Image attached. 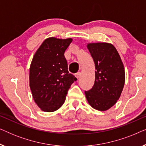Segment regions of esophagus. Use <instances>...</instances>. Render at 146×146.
Here are the masks:
<instances>
[{"mask_svg": "<svg viewBox=\"0 0 146 146\" xmlns=\"http://www.w3.org/2000/svg\"><path fill=\"white\" fill-rule=\"evenodd\" d=\"M80 74H81L80 72H77V73L75 74V76H76V77L78 79L79 78H80Z\"/></svg>", "mask_w": 146, "mask_h": 146, "instance_id": "1", "label": "esophagus"}]
</instances>
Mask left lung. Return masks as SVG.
Returning <instances> with one entry per match:
<instances>
[{
    "label": "left lung",
    "instance_id": "8db88e82",
    "mask_svg": "<svg viewBox=\"0 0 146 146\" xmlns=\"http://www.w3.org/2000/svg\"><path fill=\"white\" fill-rule=\"evenodd\" d=\"M87 47L96 70L94 84L85 91L86 97L94 109L107 110L120 97L125 83L124 67L117 50L111 44L90 43Z\"/></svg>",
    "mask_w": 146,
    "mask_h": 146
}]
</instances>
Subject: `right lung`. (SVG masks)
I'll return each instance as SVG.
<instances>
[{
    "label": "right lung",
    "instance_id": "add662e5",
    "mask_svg": "<svg viewBox=\"0 0 146 146\" xmlns=\"http://www.w3.org/2000/svg\"><path fill=\"white\" fill-rule=\"evenodd\" d=\"M72 38L46 39L36 52L30 67V87L34 100L46 112L59 109L77 78L68 70L64 52Z\"/></svg>",
    "mask_w": 146,
    "mask_h": 146
}]
</instances>
